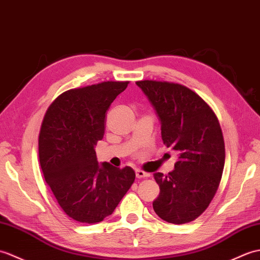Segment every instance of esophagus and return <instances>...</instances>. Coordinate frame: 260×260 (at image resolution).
<instances>
[{"instance_id":"obj_1","label":"esophagus","mask_w":260,"mask_h":260,"mask_svg":"<svg viewBox=\"0 0 260 260\" xmlns=\"http://www.w3.org/2000/svg\"><path fill=\"white\" fill-rule=\"evenodd\" d=\"M136 176H137V178H140L141 179V178H147L150 175L147 174V172H145V171L140 170V169H136Z\"/></svg>"}]
</instances>
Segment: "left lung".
<instances>
[{
	"instance_id": "obj_1",
	"label": "left lung",
	"mask_w": 260,
	"mask_h": 260,
	"mask_svg": "<svg viewBox=\"0 0 260 260\" xmlns=\"http://www.w3.org/2000/svg\"><path fill=\"white\" fill-rule=\"evenodd\" d=\"M161 123L167 148L178 152L175 170L153 177L160 193L152 206L165 221L176 224L194 220L210 204L220 183L224 166V142L211 108L187 86L137 81Z\"/></svg>"
}]
</instances>
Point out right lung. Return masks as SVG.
Wrapping results in <instances>:
<instances>
[{"instance_id": "obj_1", "label": "right lung", "mask_w": 260, "mask_h": 260, "mask_svg": "<svg viewBox=\"0 0 260 260\" xmlns=\"http://www.w3.org/2000/svg\"><path fill=\"white\" fill-rule=\"evenodd\" d=\"M128 81H107L63 92L49 107L39 136L44 179L67 215L83 223L110 216L135 181L130 167L99 165L94 147L106 112Z\"/></svg>"}]
</instances>
